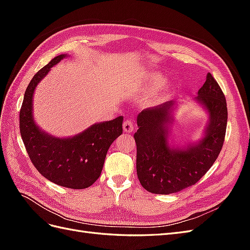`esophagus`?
<instances>
[{
  "instance_id": "34e87169",
  "label": "esophagus",
  "mask_w": 250,
  "mask_h": 250,
  "mask_svg": "<svg viewBox=\"0 0 250 250\" xmlns=\"http://www.w3.org/2000/svg\"><path fill=\"white\" fill-rule=\"evenodd\" d=\"M134 129V124L131 120H126L123 124L124 132H132Z\"/></svg>"
}]
</instances>
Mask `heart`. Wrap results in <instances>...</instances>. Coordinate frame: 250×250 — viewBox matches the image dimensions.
Wrapping results in <instances>:
<instances>
[{
	"label": "heart",
	"mask_w": 250,
	"mask_h": 250,
	"mask_svg": "<svg viewBox=\"0 0 250 250\" xmlns=\"http://www.w3.org/2000/svg\"><path fill=\"white\" fill-rule=\"evenodd\" d=\"M151 84H152L153 87H162L164 84H165V79L161 76H153L152 79H151Z\"/></svg>",
	"instance_id": "b5f03b06"
}]
</instances>
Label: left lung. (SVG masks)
Segmentation results:
<instances>
[{
    "label": "left lung",
    "instance_id": "8db88e82",
    "mask_svg": "<svg viewBox=\"0 0 250 250\" xmlns=\"http://www.w3.org/2000/svg\"><path fill=\"white\" fill-rule=\"evenodd\" d=\"M209 116L204 137L187 147L169 145V126L176 103L144 109L137 118V173L142 187L153 194H172L195 185L216 162L225 138L228 107L222 89L208 73L196 97Z\"/></svg>",
    "mask_w": 250,
    "mask_h": 250
}]
</instances>
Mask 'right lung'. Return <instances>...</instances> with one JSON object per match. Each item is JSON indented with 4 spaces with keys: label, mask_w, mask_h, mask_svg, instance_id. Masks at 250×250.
Masks as SVG:
<instances>
[{
    "label": "right lung",
    "mask_w": 250,
    "mask_h": 250,
    "mask_svg": "<svg viewBox=\"0 0 250 250\" xmlns=\"http://www.w3.org/2000/svg\"><path fill=\"white\" fill-rule=\"evenodd\" d=\"M66 57L58 55L37 72L25 92L20 111V130L30 160L43 177L58 186L85 188L99 178L107 151L123 132V117L96 123L71 138L59 139L42 131L33 119V94L52 66Z\"/></svg>",
    "instance_id": "add662e5"
}]
</instances>
